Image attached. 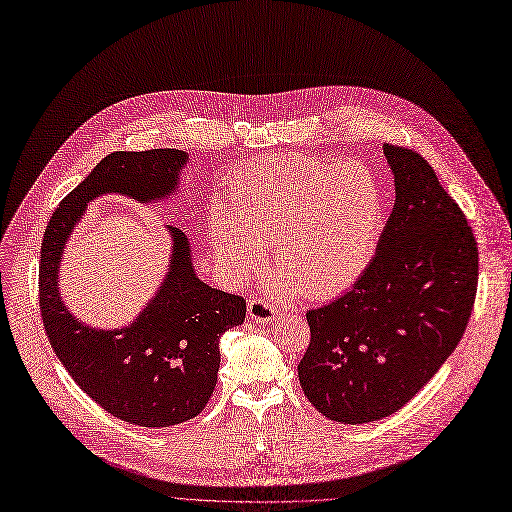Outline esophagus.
Here are the masks:
<instances>
[{"mask_svg":"<svg viewBox=\"0 0 512 512\" xmlns=\"http://www.w3.org/2000/svg\"><path fill=\"white\" fill-rule=\"evenodd\" d=\"M247 309H249L251 320H255V322H272L278 316V309L261 297L251 299Z\"/></svg>","mask_w":512,"mask_h":512,"instance_id":"1","label":"esophagus"}]
</instances>
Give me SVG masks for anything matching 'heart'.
Listing matches in <instances>:
<instances>
[{
  "instance_id": "b5f03b06",
  "label": "heart",
  "mask_w": 512,
  "mask_h": 512,
  "mask_svg": "<svg viewBox=\"0 0 512 512\" xmlns=\"http://www.w3.org/2000/svg\"><path fill=\"white\" fill-rule=\"evenodd\" d=\"M385 196L360 163L276 157L244 169L232 215L213 217V249L230 280H242L272 249L280 291L332 297L362 278L379 247Z\"/></svg>"
}]
</instances>
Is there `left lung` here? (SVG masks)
<instances>
[{
	"label": "left lung",
	"instance_id": "obj_1",
	"mask_svg": "<svg viewBox=\"0 0 512 512\" xmlns=\"http://www.w3.org/2000/svg\"><path fill=\"white\" fill-rule=\"evenodd\" d=\"M395 205L368 270L339 299L307 311L311 341L299 383L343 425L397 412L460 343L479 276L473 230L433 167L383 146Z\"/></svg>",
	"mask_w": 512,
	"mask_h": 512
}]
</instances>
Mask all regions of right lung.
<instances>
[{
    "label": "right lung",
    "mask_w": 512,
    "mask_h": 512,
    "mask_svg": "<svg viewBox=\"0 0 512 512\" xmlns=\"http://www.w3.org/2000/svg\"><path fill=\"white\" fill-rule=\"evenodd\" d=\"M188 152H113L62 198L41 242L39 309L58 360L73 381L129 425L171 427L203 412L219 370V339L244 322L242 297L217 291L194 272L188 236L169 226L171 257L161 288L131 324L87 326L66 309L58 272L66 240L94 198L123 194L159 203L175 194Z\"/></svg>",
    "instance_id": "1"
}]
</instances>
